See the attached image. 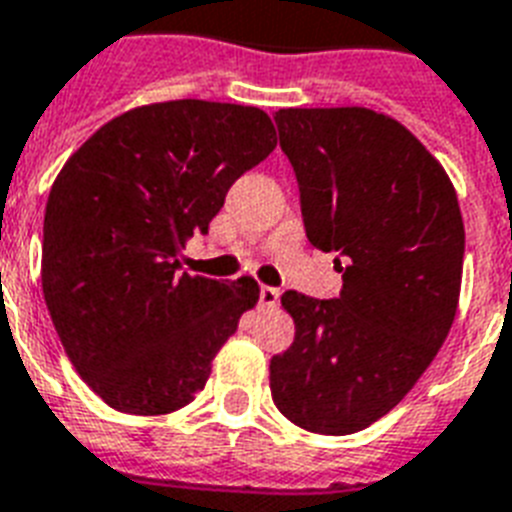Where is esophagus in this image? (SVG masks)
<instances>
[{
	"label": "esophagus",
	"instance_id": "obj_1",
	"mask_svg": "<svg viewBox=\"0 0 512 512\" xmlns=\"http://www.w3.org/2000/svg\"><path fill=\"white\" fill-rule=\"evenodd\" d=\"M281 292L276 287H260V305L263 308H276L279 305Z\"/></svg>",
	"mask_w": 512,
	"mask_h": 512
}]
</instances>
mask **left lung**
Here are the masks:
<instances>
[{"label": "left lung", "mask_w": 512, "mask_h": 512, "mask_svg": "<svg viewBox=\"0 0 512 512\" xmlns=\"http://www.w3.org/2000/svg\"><path fill=\"white\" fill-rule=\"evenodd\" d=\"M279 146L305 236L335 252L340 297L284 292L295 342L271 358L273 404L321 436L369 428L414 388L452 329L465 225L444 167L369 108H281Z\"/></svg>", "instance_id": "8db88e82"}]
</instances>
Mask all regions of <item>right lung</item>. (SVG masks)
Instances as JSON below:
<instances>
[{"label":"right lung","mask_w":512,"mask_h":512,"mask_svg":"<svg viewBox=\"0 0 512 512\" xmlns=\"http://www.w3.org/2000/svg\"><path fill=\"white\" fill-rule=\"evenodd\" d=\"M273 148L260 108L170 100L103 124L60 170L44 209V303L108 406L170 414L207 385L260 287L188 276L177 257Z\"/></svg>","instance_id":"add662e5"}]
</instances>
